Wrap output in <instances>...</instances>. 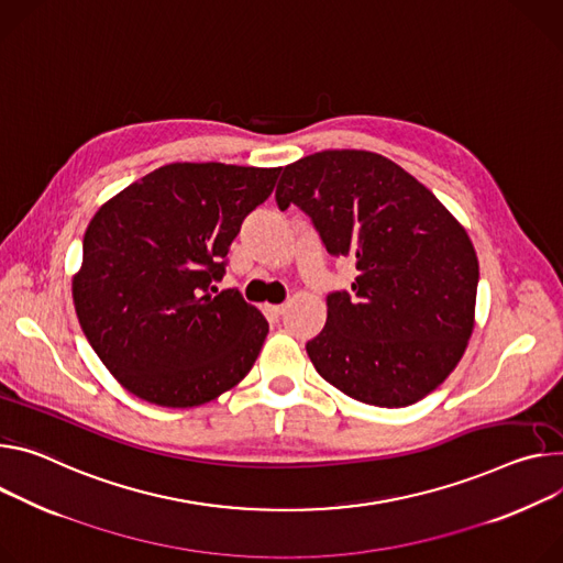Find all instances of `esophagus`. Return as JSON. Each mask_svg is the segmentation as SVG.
I'll list each match as a JSON object with an SVG mask.
<instances>
[{"label": "esophagus", "instance_id": "1", "mask_svg": "<svg viewBox=\"0 0 563 563\" xmlns=\"http://www.w3.org/2000/svg\"><path fill=\"white\" fill-rule=\"evenodd\" d=\"M265 312L269 314V317H280L283 312H285V305H265Z\"/></svg>", "mask_w": 563, "mask_h": 563}]
</instances>
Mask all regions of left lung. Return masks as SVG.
Returning a JSON list of instances; mask_svg holds the SVG:
<instances>
[{"label": "left lung", "mask_w": 563, "mask_h": 563, "mask_svg": "<svg viewBox=\"0 0 563 563\" xmlns=\"http://www.w3.org/2000/svg\"><path fill=\"white\" fill-rule=\"evenodd\" d=\"M280 211L308 213L334 258L356 265L352 294L328 296L308 341L317 373L382 408L416 404L463 360L476 323V249L413 175L368 150H323L285 166Z\"/></svg>", "instance_id": "left-lung-1"}]
</instances>
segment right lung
I'll list each match as a JSON object with an SVG mask.
<instances>
[{
	"instance_id": "right-lung-1",
	"label": "right lung",
	"mask_w": 563,
	"mask_h": 563,
	"mask_svg": "<svg viewBox=\"0 0 563 563\" xmlns=\"http://www.w3.org/2000/svg\"><path fill=\"white\" fill-rule=\"evenodd\" d=\"M280 168L168 164L91 218L71 294L80 328L114 379L150 404L190 408L240 384L269 332L240 291L211 287L242 220Z\"/></svg>"
}]
</instances>
